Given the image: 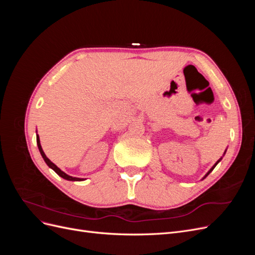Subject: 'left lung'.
I'll return each mask as SVG.
<instances>
[{
    "label": "left lung",
    "mask_w": 255,
    "mask_h": 255,
    "mask_svg": "<svg viewBox=\"0 0 255 255\" xmlns=\"http://www.w3.org/2000/svg\"><path fill=\"white\" fill-rule=\"evenodd\" d=\"M226 152H227V150H226V151H225V153H223V156H225V154H226ZM221 159H222V157H220V158H219V159H218V160H217V161H216V163H215V165H214V166H213V167H212V168H211V169H210V170H208V171H207V173H206V174H205V175H204V176H203V179H205V177H206V176H207V175H208V174H210V173H211V172H212V171H213V170H214V168H215V167H216V166H217V164H218V163H219V161H220V160H221ZM203 179H202V180H203Z\"/></svg>",
    "instance_id": "1"
}]
</instances>
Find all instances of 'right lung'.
Wrapping results in <instances>:
<instances>
[{"label":"right lung","mask_w":255,"mask_h":255,"mask_svg":"<svg viewBox=\"0 0 255 255\" xmlns=\"http://www.w3.org/2000/svg\"><path fill=\"white\" fill-rule=\"evenodd\" d=\"M37 133V132H36ZM36 139H37V145H38V149H39V152H40V154H41V156H42V158L44 159V161H45V164H47L51 169H53L54 171H55L59 176H61L63 177V179H65V180H67V181H84L85 179H80V177H74V176H71V175H68L67 173H65L64 171H61L60 169L54 164V163H52V161L47 157V155H45L44 154V152H43V150H42V148H41V144H40V139H39V135H36Z\"/></svg>","instance_id":"right-lung-1"}]
</instances>
